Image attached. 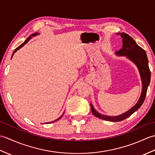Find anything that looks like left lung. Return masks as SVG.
Returning a JSON list of instances; mask_svg holds the SVG:
<instances>
[{
  "label": "left lung",
  "mask_w": 155,
  "mask_h": 155,
  "mask_svg": "<svg viewBox=\"0 0 155 155\" xmlns=\"http://www.w3.org/2000/svg\"><path fill=\"white\" fill-rule=\"evenodd\" d=\"M117 35H120L121 38H123V47L119 51L115 52V54L121 57H126L137 66L140 75L141 82H142V91H141L140 98L137 103L130 109L118 116L112 117L102 114L95 110L93 105L91 103V111L93 115L101 119L111 122H119L123 120L130 117L131 114H133L134 112L139 109L145 98L147 88L150 81V71L149 67V61H148L146 52L144 49L140 47L134 41V39L128 35L124 32H122V33L120 32V33H117Z\"/></svg>",
  "instance_id": "1"
}]
</instances>
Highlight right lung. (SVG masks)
<instances>
[{
	"mask_svg": "<svg viewBox=\"0 0 155 155\" xmlns=\"http://www.w3.org/2000/svg\"><path fill=\"white\" fill-rule=\"evenodd\" d=\"M39 35V33H38V32H35V33H34V34H32V35H31V36H29V37L27 38V40H26L24 42H23V43L22 44V45H20L19 46V47H17V48H16V49H15V50L14 51V52H13V53H12V56H13V54H15V52H16V51H17L18 50H19V49L20 48H21L22 47H23V46H24L25 44H27V42L29 41V40H30V39L32 37H35V36H37V35ZM12 57H11V58H12ZM63 114H64V113H63ZM63 114H62V115H61V116L60 117H59V118H57V120H54V121H52V122H50V123H46V124H49V123H54V122H55V121H57V120H59V119H61V117H62V115H63Z\"/></svg>",
	"mask_w": 155,
	"mask_h": 155,
	"instance_id": "right-lung-1",
	"label": "right lung"
}]
</instances>
